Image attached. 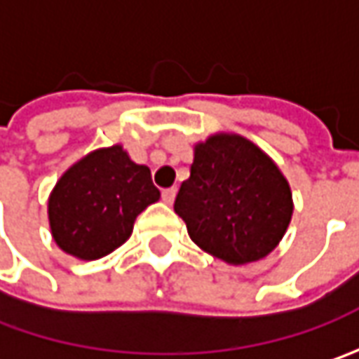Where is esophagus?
Masks as SVG:
<instances>
[{
    "label": "esophagus",
    "mask_w": 359,
    "mask_h": 359,
    "mask_svg": "<svg viewBox=\"0 0 359 359\" xmlns=\"http://www.w3.org/2000/svg\"><path fill=\"white\" fill-rule=\"evenodd\" d=\"M175 191H177L175 187H170V189H163V191H161V200L165 201L168 205H172L173 200H175Z\"/></svg>",
    "instance_id": "34e87169"
}]
</instances>
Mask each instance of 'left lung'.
<instances>
[{"label":"left lung","mask_w":359,"mask_h":359,"mask_svg":"<svg viewBox=\"0 0 359 359\" xmlns=\"http://www.w3.org/2000/svg\"><path fill=\"white\" fill-rule=\"evenodd\" d=\"M173 210L196 245L241 266L276 250L294 200L287 180L264 149L238 133H214L194 147L189 177Z\"/></svg>","instance_id":"left-lung-1"}]
</instances>
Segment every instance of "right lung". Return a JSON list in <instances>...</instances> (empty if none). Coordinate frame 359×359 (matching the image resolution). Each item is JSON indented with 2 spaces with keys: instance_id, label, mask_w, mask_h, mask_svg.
Wrapping results in <instances>:
<instances>
[{
  "instance_id": "add662e5",
  "label": "right lung",
  "mask_w": 359,
  "mask_h": 359,
  "mask_svg": "<svg viewBox=\"0 0 359 359\" xmlns=\"http://www.w3.org/2000/svg\"><path fill=\"white\" fill-rule=\"evenodd\" d=\"M158 200L159 189L147 165L131 161L121 145L95 149L51 189V236L65 254L100 259L130 238L135 217Z\"/></svg>"
}]
</instances>
